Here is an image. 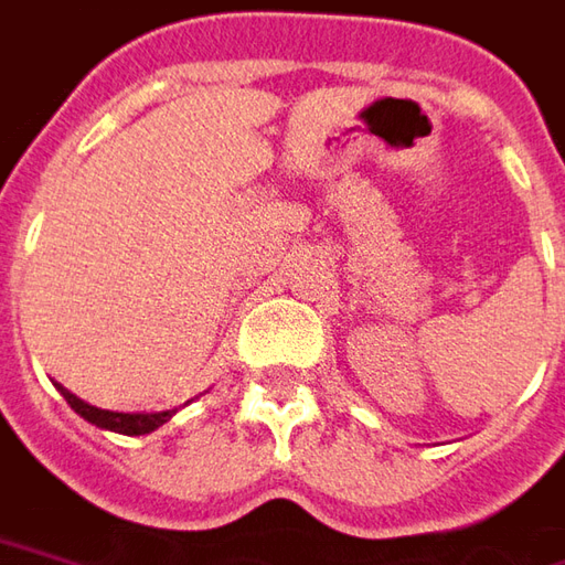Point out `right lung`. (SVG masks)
<instances>
[{
	"label": "right lung",
	"instance_id": "right-lung-1",
	"mask_svg": "<svg viewBox=\"0 0 565 565\" xmlns=\"http://www.w3.org/2000/svg\"><path fill=\"white\" fill-rule=\"evenodd\" d=\"M58 392L64 395V401L77 411L86 423H93L98 429H108V433L117 435H149L154 433L158 426H164L170 416L177 411H161V414H117V411H102V407H93L86 401H79L74 392H67L64 385H58Z\"/></svg>",
	"mask_w": 565,
	"mask_h": 565
}]
</instances>
